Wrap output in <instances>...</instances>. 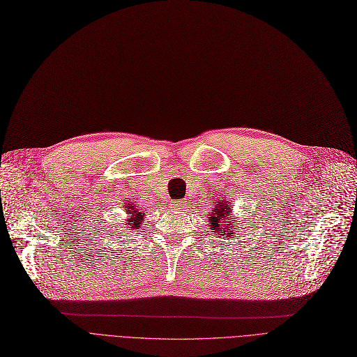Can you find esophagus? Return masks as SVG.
I'll return each mask as SVG.
<instances>
[{"label": "esophagus", "instance_id": "1", "mask_svg": "<svg viewBox=\"0 0 357 357\" xmlns=\"http://www.w3.org/2000/svg\"><path fill=\"white\" fill-rule=\"evenodd\" d=\"M185 205H186V202H185L183 199H176V201H174V202L171 204V207H172L174 210H176V211H183Z\"/></svg>", "mask_w": 357, "mask_h": 357}]
</instances>
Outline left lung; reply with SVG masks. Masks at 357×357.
I'll return each mask as SVG.
<instances>
[{"instance_id": "left-lung-1", "label": "left lung", "mask_w": 357, "mask_h": 357, "mask_svg": "<svg viewBox=\"0 0 357 357\" xmlns=\"http://www.w3.org/2000/svg\"><path fill=\"white\" fill-rule=\"evenodd\" d=\"M231 210L229 208V204L226 201H221L217 204V207L214 210V213L211 214V217L208 218L210 220V226H211V230H214L215 233H220V234H227V237L230 238L233 236V229H231V224L227 227V229H222L221 226V221L229 218Z\"/></svg>"}]
</instances>
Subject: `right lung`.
Returning a JSON list of instances; mask_svg holds the SVG:
<instances>
[{
	"instance_id": "obj_1",
	"label": "right lung",
	"mask_w": 357,
	"mask_h": 357,
	"mask_svg": "<svg viewBox=\"0 0 357 357\" xmlns=\"http://www.w3.org/2000/svg\"><path fill=\"white\" fill-rule=\"evenodd\" d=\"M127 214L131 215L127 222H126V227H128V230H133V229H140L142 226V221H143V213L137 208V204H127Z\"/></svg>"
}]
</instances>
